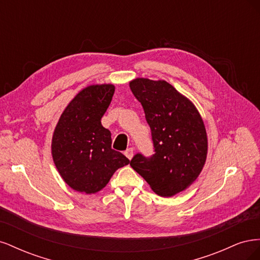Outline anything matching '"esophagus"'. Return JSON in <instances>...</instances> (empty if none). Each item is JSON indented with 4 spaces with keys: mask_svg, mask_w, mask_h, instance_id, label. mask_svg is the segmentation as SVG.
<instances>
[{
    "mask_svg": "<svg viewBox=\"0 0 260 260\" xmlns=\"http://www.w3.org/2000/svg\"><path fill=\"white\" fill-rule=\"evenodd\" d=\"M124 155H125V156H127V158H128V159H131V158H132V157H133V148H132V147L128 148V149H127V151H125V152H124Z\"/></svg>",
    "mask_w": 260,
    "mask_h": 260,
    "instance_id": "34e87169",
    "label": "esophagus"
}]
</instances>
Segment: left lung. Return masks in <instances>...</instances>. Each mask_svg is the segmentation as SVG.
I'll use <instances>...</instances> for the list:
<instances>
[{"label":"left lung","mask_w":260,"mask_h":260,"mask_svg":"<svg viewBox=\"0 0 260 260\" xmlns=\"http://www.w3.org/2000/svg\"><path fill=\"white\" fill-rule=\"evenodd\" d=\"M130 89L143 106L151 128L154 152L136 154L130 166L160 196H172L190 186L207 156V135L192 102L165 80L137 78Z\"/></svg>","instance_id":"8db88e82"}]
</instances>
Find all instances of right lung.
<instances>
[{"label":"right lung","mask_w":260,"mask_h":260,"mask_svg":"<svg viewBox=\"0 0 260 260\" xmlns=\"http://www.w3.org/2000/svg\"><path fill=\"white\" fill-rule=\"evenodd\" d=\"M113 84L81 90L62 112L52 139L55 166L75 191L93 194L105 187L118 168L130 160L112 148L111 131L101 119L111 104Z\"/></svg>","instance_id":"add662e5"}]
</instances>
